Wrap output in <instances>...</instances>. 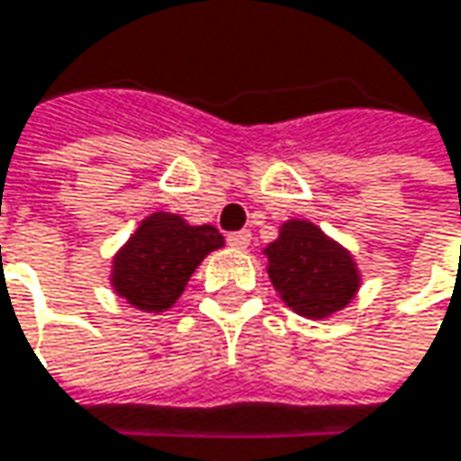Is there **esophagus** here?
I'll use <instances>...</instances> for the list:
<instances>
[{
	"label": "esophagus",
	"mask_w": 461,
	"mask_h": 461,
	"mask_svg": "<svg viewBox=\"0 0 461 461\" xmlns=\"http://www.w3.org/2000/svg\"><path fill=\"white\" fill-rule=\"evenodd\" d=\"M227 242H230L231 248H237V250H245L250 245V231H231L230 237H227Z\"/></svg>",
	"instance_id": "obj_1"
}]
</instances>
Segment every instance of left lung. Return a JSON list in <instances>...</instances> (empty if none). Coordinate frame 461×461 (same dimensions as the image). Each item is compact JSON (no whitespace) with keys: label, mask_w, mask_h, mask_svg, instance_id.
I'll list each match as a JSON object with an SVG mask.
<instances>
[{"label":"left lung","mask_w":461,"mask_h":461,"mask_svg":"<svg viewBox=\"0 0 461 461\" xmlns=\"http://www.w3.org/2000/svg\"><path fill=\"white\" fill-rule=\"evenodd\" d=\"M264 256L275 291L302 318H330L360 291L355 256L307 219H288Z\"/></svg>","instance_id":"obj_1"}]
</instances>
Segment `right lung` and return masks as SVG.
Segmentation results:
<instances>
[{
	"mask_svg": "<svg viewBox=\"0 0 461 461\" xmlns=\"http://www.w3.org/2000/svg\"><path fill=\"white\" fill-rule=\"evenodd\" d=\"M219 248H224V237L216 227H194L178 213L157 211L114 253L112 288L125 304L159 315L178 302L194 269Z\"/></svg>",
	"mask_w": 461,
	"mask_h": 461,
	"instance_id": "obj_1",
	"label": "right lung"
}]
</instances>
